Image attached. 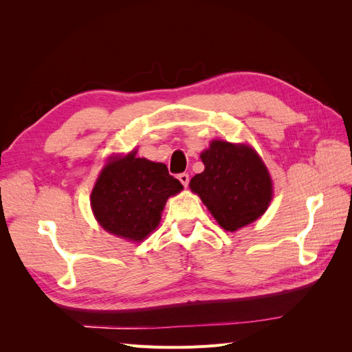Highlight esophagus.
<instances>
[{"instance_id":"1","label":"esophagus","mask_w":352,"mask_h":352,"mask_svg":"<svg viewBox=\"0 0 352 352\" xmlns=\"http://www.w3.org/2000/svg\"><path fill=\"white\" fill-rule=\"evenodd\" d=\"M177 179L180 180V184H182L185 188L189 185V175L188 173H180L177 176Z\"/></svg>"}]
</instances>
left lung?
<instances>
[{"mask_svg": "<svg viewBox=\"0 0 352 352\" xmlns=\"http://www.w3.org/2000/svg\"><path fill=\"white\" fill-rule=\"evenodd\" d=\"M201 160L204 172L190 179L189 186L223 229L235 232L267 210L272 179L251 146L212 141Z\"/></svg>", "mask_w": 352, "mask_h": 352, "instance_id": "8db88e82", "label": "left lung"}]
</instances>
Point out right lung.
Here are the masks:
<instances>
[{
    "label": "right lung",
    "instance_id": "right-lung-1",
    "mask_svg": "<svg viewBox=\"0 0 352 352\" xmlns=\"http://www.w3.org/2000/svg\"><path fill=\"white\" fill-rule=\"evenodd\" d=\"M182 188L168 175L166 164L140 158L132 151L102 168L92 189L91 206L105 230L142 241L158 226L167 198Z\"/></svg>",
    "mask_w": 352,
    "mask_h": 352
}]
</instances>
